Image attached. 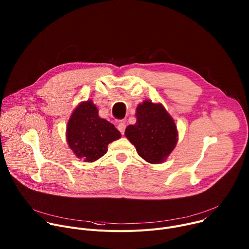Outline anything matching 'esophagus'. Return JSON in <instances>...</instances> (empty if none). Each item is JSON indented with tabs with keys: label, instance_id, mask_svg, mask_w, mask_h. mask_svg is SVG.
<instances>
[{
	"label": "esophagus",
	"instance_id": "esophagus-1",
	"mask_svg": "<svg viewBox=\"0 0 249 249\" xmlns=\"http://www.w3.org/2000/svg\"><path fill=\"white\" fill-rule=\"evenodd\" d=\"M117 129L121 132L122 135H124V132H125V129H126L125 123H124L123 121H120V122L118 123V125H117Z\"/></svg>",
	"mask_w": 249,
	"mask_h": 249
}]
</instances>
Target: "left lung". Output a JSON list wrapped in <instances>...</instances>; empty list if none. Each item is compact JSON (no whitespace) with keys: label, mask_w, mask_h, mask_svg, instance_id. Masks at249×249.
Returning <instances> with one entry per match:
<instances>
[{"label":"left lung","mask_w":249,"mask_h":249,"mask_svg":"<svg viewBox=\"0 0 249 249\" xmlns=\"http://www.w3.org/2000/svg\"><path fill=\"white\" fill-rule=\"evenodd\" d=\"M137 121L125 130V136L138 155L150 163H161L177 143L176 125L160 103L145 100L136 109Z\"/></svg>","instance_id":"obj_1"}]
</instances>
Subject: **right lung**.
I'll return each instance as SVG.
<instances>
[{
	"label": "right lung",
	"instance_id": "obj_1",
	"mask_svg": "<svg viewBox=\"0 0 249 249\" xmlns=\"http://www.w3.org/2000/svg\"><path fill=\"white\" fill-rule=\"evenodd\" d=\"M120 136L113 124L98 116V110L91 100L80 103L67 125L70 149L86 162L95 161L104 156L107 146Z\"/></svg>",
	"mask_w": 249,
	"mask_h": 249
}]
</instances>
